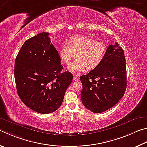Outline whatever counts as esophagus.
I'll return each mask as SVG.
<instances>
[{"instance_id": "1", "label": "esophagus", "mask_w": 147, "mask_h": 147, "mask_svg": "<svg viewBox=\"0 0 147 147\" xmlns=\"http://www.w3.org/2000/svg\"><path fill=\"white\" fill-rule=\"evenodd\" d=\"M73 80L75 81H78L79 80V76L78 75H76V74H74L73 75Z\"/></svg>"}]
</instances>
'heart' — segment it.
I'll list each match as a JSON object with an SVG mask.
<instances>
[{
    "label": "heart",
    "mask_w": 147,
    "mask_h": 147,
    "mask_svg": "<svg viewBox=\"0 0 147 147\" xmlns=\"http://www.w3.org/2000/svg\"><path fill=\"white\" fill-rule=\"evenodd\" d=\"M106 51L104 42L83 34H74L67 44L61 45L58 55L62 63L69 64L74 53H76V60L71 63L67 69L72 73H78L86 69L92 70L99 66L104 59Z\"/></svg>",
    "instance_id": "obj_1"
}]
</instances>
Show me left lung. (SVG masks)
I'll use <instances>...</instances> for the list:
<instances>
[{
	"mask_svg": "<svg viewBox=\"0 0 147 147\" xmlns=\"http://www.w3.org/2000/svg\"><path fill=\"white\" fill-rule=\"evenodd\" d=\"M80 80L82 103L89 111L101 113L115 105L127 88L126 60L119 44L109 46L100 65Z\"/></svg>",
	"mask_w": 147,
	"mask_h": 147,
	"instance_id": "1",
	"label": "left lung"
}]
</instances>
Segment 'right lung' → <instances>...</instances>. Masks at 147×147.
I'll return each mask as SVG.
<instances>
[{
	"mask_svg": "<svg viewBox=\"0 0 147 147\" xmlns=\"http://www.w3.org/2000/svg\"><path fill=\"white\" fill-rule=\"evenodd\" d=\"M49 33L42 32L27 40L15 62V80L18 96L32 110L40 114L57 111L73 80L63 66Z\"/></svg>",
	"mask_w": 147,
	"mask_h": 147,
	"instance_id": "add662e5",
	"label": "right lung"
}]
</instances>
